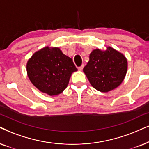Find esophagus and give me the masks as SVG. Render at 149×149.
<instances>
[{
    "mask_svg": "<svg viewBox=\"0 0 149 149\" xmlns=\"http://www.w3.org/2000/svg\"><path fill=\"white\" fill-rule=\"evenodd\" d=\"M83 68H84V65H82V66H80V67H78V69L80 71H82V69H83Z\"/></svg>",
    "mask_w": 149,
    "mask_h": 149,
    "instance_id": "obj_1",
    "label": "esophagus"
}]
</instances>
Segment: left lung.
Returning <instances> with one entry per match:
<instances>
[{
    "mask_svg": "<svg viewBox=\"0 0 149 149\" xmlns=\"http://www.w3.org/2000/svg\"><path fill=\"white\" fill-rule=\"evenodd\" d=\"M127 68L125 56L111 47H107L105 50L92 51L83 71L94 88L106 93L121 84Z\"/></svg>",
    "mask_w": 149,
    "mask_h": 149,
    "instance_id": "8db88e82",
    "label": "left lung"
}]
</instances>
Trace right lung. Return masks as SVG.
<instances>
[{
	"instance_id": "right-lung-1",
	"label": "right lung",
	"mask_w": 149,
	"mask_h": 149,
	"mask_svg": "<svg viewBox=\"0 0 149 149\" xmlns=\"http://www.w3.org/2000/svg\"><path fill=\"white\" fill-rule=\"evenodd\" d=\"M77 71L72 59L58 47L42 48L27 63V76L31 83L50 96L61 93L68 85L71 74Z\"/></svg>"
}]
</instances>
